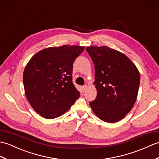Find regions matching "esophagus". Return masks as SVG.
<instances>
[{
	"label": "esophagus",
	"mask_w": 159,
	"mask_h": 159,
	"mask_svg": "<svg viewBox=\"0 0 159 159\" xmlns=\"http://www.w3.org/2000/svg\"><path fill=\"white\" fill-rule=\"evenodd\" d=\"M87 88V85H84V86H83V87H81V89H82V91H83V92H84V91H86Z\"/></svg>",
	"instance_id": "34e87169"
}]
</instances>
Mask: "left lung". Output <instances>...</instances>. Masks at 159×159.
Wrapping results in <instances>:
<instances>
[{
  "label": "left lung",
  "instance_id": "left-lung-1",
  "mask_svg": "<svg viewBox=\"0 0 159 159\" xmlns=\"http://www.w3.org/2000/svg\"><path fill=\"white\" fill-rule=\"evenodd\" d=\"M86 51L95 65L98 91L89 105L99 119L116 123L135 104L140 82L138 70L125 54L107 46L88 47Z\"/></svg>",
  "mask_w": 159,
  "mask_h": 159
}]
</instances>
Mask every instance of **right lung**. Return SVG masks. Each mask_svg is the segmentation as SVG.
Wrapping results in <instances>:
<instances>
[{
    "mask_svg": "<svg viewBox=\"0 0 159 159\" xmlns=\"http://www.w3.org/2000/svg\"><path fill=\"white\" fill-rule=\"evenodd\" d=\"M84 47L44 49L25 66L23 82L30 104L43 118L55 119L71 108L80 93L72 83L73 62Z\"/></svg>",
    "mask_w": 159,
    "mask_h": 159,
    "instance_id": "add662e5",
    "label": "right lung"
}]
</instances>
